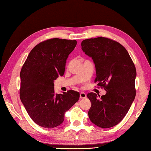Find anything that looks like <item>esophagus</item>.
<instances>
[{
    "instance_id": "1",
    "label": "esophagus",
    "mask_w": 151,
    "mask_h": 151,
    "mask_svg": "<svg viewBox=\"0 0 151 151\" xmlns=\"http://www.w3.org/2000/svg\"><path fill=\"white\" fill-rule=\"evenodd\" d=\"M86 98V94L84 92H81L80 93V98L83 99V98Z\"/></svg>"
}]
</instances>
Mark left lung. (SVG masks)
I'll return each instance as SVG.
<instances>
[{"label":"left lung","instance_id":"left-lung-1","mask_svg":"<svg viewBox=\"0 0 151 151\" xmlns=\"http://www.w3.org/2000/svg\"><path fill=\"white\" fill-rule=\"evenodd\" d=\"M81 47L95 64V82L106 91L101 97L94 93L87 95L91 103L89 119L104 129L115 126L125 117L135 97L134 63L125 47L111 39H86Z\"/></svg>","mask_w":151,"mask_h":151}]
</instances>
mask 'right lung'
<instances>
[{"instance_id":"add662e5","label":"right lung","mask_w":151,"mask_h":151,"mask_svg":"<svg viewBox=\"0 0 151 151\" xmlns=\"http://www.w3.org/2000/svg\"><path fill=\"white\" fill-rule=\"evenodd\" d=\"M76 40L52 38L41 42L29 53L20 72V98L35 123L54 128L64 120L65 113L78 101L79 92L54 91V81L62 76L66 60Z\"/></svg>"}]
</instances>
